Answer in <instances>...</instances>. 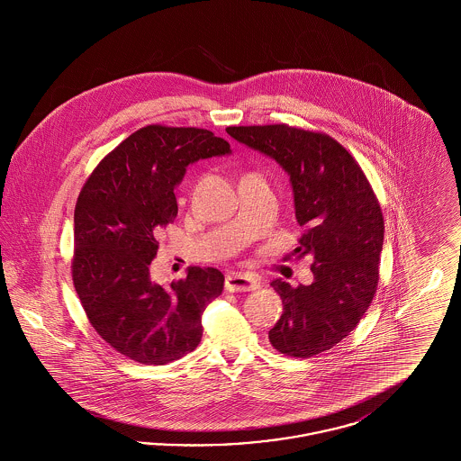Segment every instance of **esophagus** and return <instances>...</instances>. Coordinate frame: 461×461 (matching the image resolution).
Wrapping results in <instances>:
<instances>
[{
    "instance_id": "esophagus-1",
    "label": "esophagus",
    "mask_w": 461,
    "mask_h": 461,
    "mask_svg": "<svg viewBox=\"0 0 461 461\" xmlns=\"http://www.w3.org/2000/svg\"><path fill=\"white\" fill-rule=\"evenodd\" d=\"M226 290L230 292H252L258 290L261 284L258 278H252L249 275H241V273H231L226 276Z\"/></svg>"
}]
</instances>
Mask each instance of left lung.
<instances>
[{
  "label": "left lung",
  "mask_w": 461,
  "mask_h": 461,
  "mask_svg": "<svg viewBox=\"0 0 461 461\" xmlns=\"http://www.w3.org/2000/svg\"><path fill=\"white\" fill-rule=\"evenodd\" d=\"M226 131L290 176L295 218L304 228L295 252L312 258L311 285L271 282L284 314L269 330V342L294 357L329 351L357 327L378 285L384 218L372 186L354 157L329 134L286 124Z\"/></svg>",
  "instance_id": "obj_1"
}]
</instances>
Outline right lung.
<instances>
[{
    "instance_id": "1",
    "label": "right lung",
    "mask_w": 461,
    "mask_h": 461,
    "mask_svg": "<svg viewBox=\"0 0 461 461\" xmlns=\"http://www.w3.org/2000/svg\"><path fill=\"white\" fill-rule=\"evenodd\" d=\"M228 154L230 143L214 132L152 124L113 149L79 194L76 292L96 333L136 363L166 365L200 344L202 312L220 297L222 273L194 266L164 288L149 267L162 230L177 214L175 188L186 167Z\"/></svg>"
}]
</instances>
